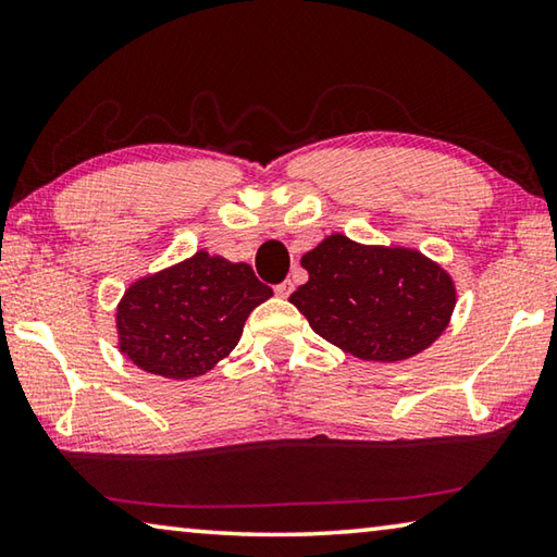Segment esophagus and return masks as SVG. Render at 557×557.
I'll return each instance as SVG.
<instances>
[{
    "label": "esophagus",
    "instance_id": "1",
    "mask_svg": "<svg viewBox=\"0 0 557 557\" xmlns=\"http://www.w3.org/2000/svg\"><path fill=\"white\" fill-rule=\"evenodd\" d=\"M292 289H295V282H292V280H282L280 285H275V295H277V297H289Z\"/></svg>",
    "mask_w": 557,
    "mask_h": 557
}]
</instances>
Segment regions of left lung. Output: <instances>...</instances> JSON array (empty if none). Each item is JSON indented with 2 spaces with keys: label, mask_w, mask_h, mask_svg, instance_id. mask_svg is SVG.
I'll return each instance as SVG.
<instances>
[{
  "label": "left lung",
  "mask_w": 557,
  "mask_h": 557,
  "mask_svg": "<svg viewBox=\"0 0 557 557\" xmlns=\"http://www.w3.org/2000/svg\"><path fill=\"white\" fill-rule=\"evenodd\" d=\"M309 280L289 295L314 332L366 361H403L445 332L455 285L405 248H366L332 235L301 258Z\"/></svg>",
  "instance_id": "8db88e82"
}]
</instances>
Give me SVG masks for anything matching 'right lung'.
Segmentation results:
<instances>
[{
	"mask_svg": "<svg viewBox=\"0 0 557 557\" xmlns=\"http://www.w3.org/2000/svg\"><path fill=\"white\" fill-rule=\"evenodd\" d=\"M270 295L245 262L196 252L125 292L117 307L120 348L147 373L194 379L233 351L245 319Z\"/></svg>",
	"mask_w": 557,
	"mask_h": 557,
	"instance_id": "obj_1",
	"label": "right lung"
}]
</instances>
